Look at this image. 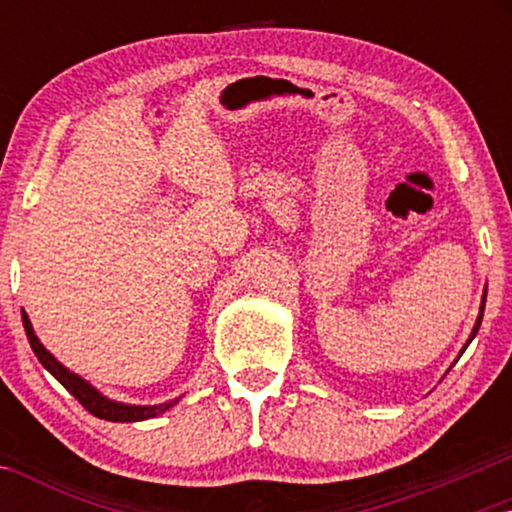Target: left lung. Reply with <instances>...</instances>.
<instances>
[{
    "label": "left lung",
    "instance_id": "8db88e82",
    "mask_svg": "<svg viewBox=\"0 0 512 512\" xmlns=\"http://www.w3.org/2000/svg\"><path fill=\"white\" fill-rule=\"evenodd\" d=\"M485 300H487V289H485V293H482V303H480V314H478V319H475V326H473V331H471V335H468V340H466V345L461 347V352H459V356L466 352V347L471 345V340L475 338V335H478V331H480V324H482V314H485ZM459 356H457V361H459Z\"/></svg>",
    "mask_w": 512,
    "mask_h": 512
}]
</instances>
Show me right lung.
<instances>
[{"label":"right lung","mask_w":512,"mask_h":512,"mask_svg":"<svg viewBox=\"0 0 512 512\" xmlns=\"http://www.w3.org/2000/svg\"><path fill=\"white\" fill-rule=\"evenodd\" d=\"M23 326H25L27 340H30L32 352L37 354L41 366H44L48 373H51L55 380H58L62 387H65L69 394H72L76 401H79L83 408L90 412V415L107 419V422H144V419L163 415L165 410H170L172 405L179 403L181 396L172 398V401H167V403H160V405H130V403H121V401H111V398L100 394V391H97L88 380H83L81 375H76L67 366H62V363L55 359V356L48 352L44 345H41L37 333H34V328H32V321H30V317H27L25 310H23Z\"/></svg>","instance_id":"add662e5"}]
</instances>
